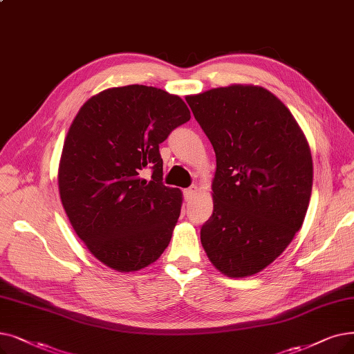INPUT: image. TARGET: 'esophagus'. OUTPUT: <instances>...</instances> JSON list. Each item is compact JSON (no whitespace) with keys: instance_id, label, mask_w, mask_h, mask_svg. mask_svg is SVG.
Here are the masks:
<instances>
[{"instance_id":"34e87169","label":"esophagus","mask_w":354,"mask_h":354,"mask_svg":"<svg viewBox=\"0 0 354 354\" xmlns=\"http://www.w3.org/2000/svg\"><path fill=\"white\" fill-rule=\"evenodd\" d=\"M196 194H198V188H196L195 185H192L191 188H188V189L183 191V196H185L187 201H192V199L195 198V195H196Z\"/></svg>"}]
</instances>
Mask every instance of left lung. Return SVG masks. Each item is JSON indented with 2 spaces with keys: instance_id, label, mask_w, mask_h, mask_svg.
Returning <instances> with one entry per match:
<instances>
[{
  "instance_id": "obj_1",
  "label": "left lung",
  "mask_w": 354,
  "mask_h": 354,
  "mask_svg": "<svg viewBox=\"0 0 354 354\" xmlns=\"http://www.w3.org/2000/svg\"><path fill=\"white\" fill-rule=\"evenodd\" d=\"M187 102L217 158L203 248L224 274H254L282 254L304 223L313 189L308 142L262 86L214 88Z\"/></svg>"
}]
</instances>
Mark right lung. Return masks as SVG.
I'll return each instance as SVG.
<instances>
[{
  "label": "right lung",
  "mask_w": 354,
  "mask_h": 354,
  "mask_svg": "<svg viewBox=\"0 0 354 354\" xmlns=\"http://www.w3.org/2000/svg\"><path fill=\"white\" fill-rule=\"evenodd\" d=\"M191 113L146 86L105 89L76 114L59 163V194L88 250L118 272L140 270L167 248L182 192L165 187L159 145ZM145 170L152 172L147 181Z\"/></svg>",
  "instance_id": "right-lung-1"
}]
</instances>
